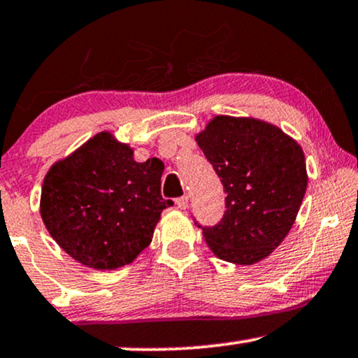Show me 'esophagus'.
Listing matches in <instances>:
<instances>
[{
    "label": "esophagus",
    "mask_w": 358,
    "mask_h": 358,
    "mask_svg": "<svg viewBox=\"0 0 358 358\" xmlns=\"http://www.w3.org/2000/svg\"><path fill=\"white\" fill-rule=\"evenodd\" d=\"M176 206H178L180 210H187V208H188V196H180L178 200H176Z\"/></svg>",
    "instance_id": "1"
}]
</instances>
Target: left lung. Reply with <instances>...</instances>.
Instances as JSON below:
<instances>
[{"label":"left lung","mask_w":358,"mask_h":358,"mask_svg":"<svg viewBox=\"0 0 358 358\" xmlns=\"http://www.w3.org/2000/svg\"><path fill=\"white\" fill-rule=\"evenodd\" d=\"M194 140L228 193L221 223L203 228L208 248L233 264H256L297 218L309 182L302 147L255 117L216 115Z\"/></svg>","instance_id":"left-lung-1"}]
</instances>
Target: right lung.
I'll return each instance as SVG.
<instances>
[{"label": "right lung", "mask_w": 358, "mask_h": 358, "mask_svg": "<svg viewBox=\"0 0 358 358\" xmlns=\"http://www.w3.org/2000/svg\"><path fill=\"white\" fill-rule=\"evenodd\" d=\"M165 165L138 164L134 148L99 132L44 176L39 211L54 241L72 259L97 271L130 264L152 243L162 211Z\"/></svg>", "instance_id": "1"}]
</instances>
